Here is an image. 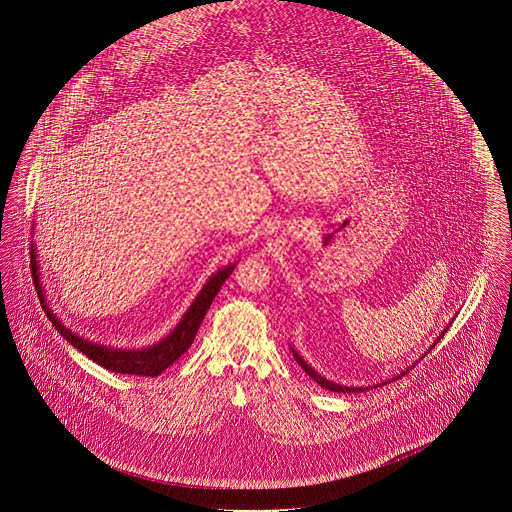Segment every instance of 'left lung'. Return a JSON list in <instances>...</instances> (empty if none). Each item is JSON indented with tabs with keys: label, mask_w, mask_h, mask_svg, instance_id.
Masks as SVG:
<instances>
[{
	"label": "left lung",
	"mask_w": 512,
	"mask_h": 512,
	"mask_svg": "<svg viewBox=\"0 0 512 512\" xmlns=\"http://www.w3.org/2000/svg\"><path fill=\"white\" fill-rule=\"evenodd\" d=\"M448 325H452V321H450V323H448ZM448 325H446V327H444V329H442V331H440V333H438V337H436V339H434V343L433 345H431V347H429V351H431V349H434V345H436V343H438V341H440V339H442V335H444V333H446V329H448ZM290 351H292V354H294V358H296V362H298V364H300V366H302V368H304V372H306V374H308V376H310V378H312V380H315V382H317V384H319V386H321V388H325V390H329V392H339V394H358V392H366V390H370V388H372V386H343V384H337V382H333V380H327V378H325V376H321V374H319V372H317V370H314V368H312V366H310V364H308V362H306V360H304V356H302V354L298 353V351H296V349H294V347H292V345H290ZM429 351H427V353H429ZM425 353V354H427ZM421 358H423V356H421ZM421 358H419V360H421ZM419 360H415V362H413V364H411V366H407V368H405V370H401V372H399V374H395V376H392V378H390V380H382V382H380V384H374V388H378V386H386V384H390V382H394V380H397V378H401V376H405V374H407V372H409V368H413V366H415V364H417V362H419Z\"/></svg>",
	"instance_id": "obj_1"
}]
</instances>
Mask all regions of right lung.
<instances>
[{
    "mask_svg": "<svg viewBox=\"0 0 512 512\" xmlns=\"http://www.w3.org/2000/svg\"><path fill=\"white\" fill-rule=\"evenodd\" d=\"M31 265H33V276H35V282L39 286L46 315L50 317V321L58 329V333L70 345H74V349H78L79 353L85 354L87 358H91L99 366H103L107 370H113L117 374L152 376L154 378V376H159L165 368H169L179 356H183V354L189 351V347L195 341L198 327H200L204 315L208 312L214 296L220 292V288L226 282V278L232 275V271L236 269L237 261L228 263L224 269H218L214 275L210 276L204 282V286L200 288V292L195 296V300L191 302V306L187 308V312L179 319V323L161 341L150 345V347H144V349L109 347V345H101V343L89 341L83 335L72 331V327H68L58 315L50 310V306L44 302V290H42V284H40V265L39 259H37V245L35 243H31Z\"/></svg>",
    "mask_w": 512,
    "mask_h": 512,
    "instance_id": "1",
    "label": "right lung"
}]
</instances>
